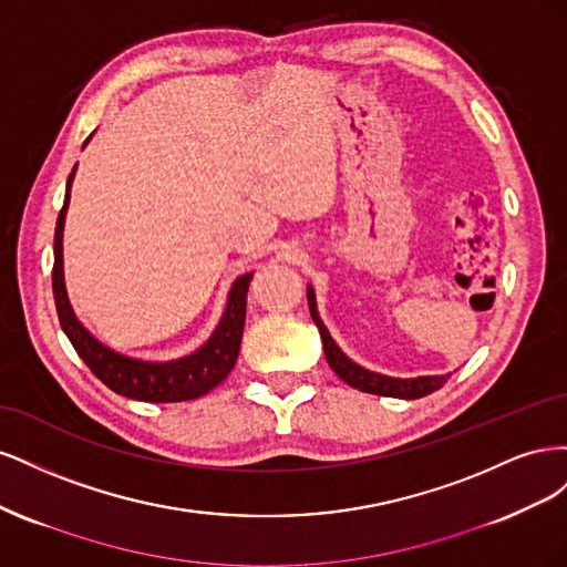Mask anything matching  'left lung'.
<instances>
[{"label":"left lung","mask_w":567,"mask_h":567,"mask_svg":"<svg viewBox=\"0 0 567 567\" xmlns=\"http://www.w3.org/2000/svg\"><path fill=\"white\" fill-rule=\"evenodd\" d=\"M307 302H310V315L317 323V329L321 333V342H323V354L329 367L340 375L342 381L348 385L362 390V392H371V394H383V398H400V400H419L431 394L435 390H440L444 383H447L450 375H421V379H388V375L367 371L359 364H354L352 359H348L346 354L340 352V348L333 342V338L326 331V326L321 323L319 315H317V302H315V290L307 288Z\"/></svg>","instance_id":"8db88e82"}]
</instances>
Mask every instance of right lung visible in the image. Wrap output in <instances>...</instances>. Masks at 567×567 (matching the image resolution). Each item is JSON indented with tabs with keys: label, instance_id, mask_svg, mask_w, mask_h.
Returning <instances> with one entry per match:
<instances>
[{
	"label": "right lung",
	"instance_id": "1",
	"mask_svg": "<svg viewBox=\"0 0 567 567\" xmlns=\"http://www.w3.org/2000/svg\"><path fill=\"white\" fill-rule=\"evenodd\" d=\"M78 167V165H75ZM73 167V173H75ZM73 173L65 184V200L56 219L54 234V269H51V288H54L56 312L61 329L73 342L75 352L84 364L92 369L96 379L109 385L113 392L125 394L142 402H186L196 400L200 394L210 392L215 385L227 379L236 364L238 348H241L244 323H246V296L252 274H244L236 279L229 293L225 317H221L217 331L194 354H186L173 362H146V359L127 357L104 342L96 340L84 326L78 321L71 302L65 296L63 284V221L65 208L71 200V182Z\"/></svg>",
	"mask_w": 567,
	"mask_h": 567
}]
</instances>
